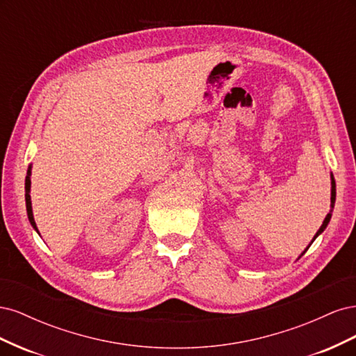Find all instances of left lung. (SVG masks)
<instances>
[{"instance_id":"8db88e82","label":"left lung","mask_w":356,"mask_h":356,"mask_svg":"<svg viewBox=\"0 0 356 356\" xmlns=\"http://www.w3.org/2000/svg\"><path fill=\"white\" fill-rule=\"evenodd\" d=\"M334 203H336V181H334V177H332V174H331V204H330V208H331V209H330V212L327 213V217H325L324 222H322V225L319 227V230H318V232H316V234L314 236V239H312V242L309 243V246H310L312 243H314V241L318 238V236L327 229V225H328V222H330V220H331V212H332V208H334ZM309 246L306 248V250H305L303 252H301V254L298 255V258H301V255H305V252L309 250Z\"/></svg>"}]
</instances>
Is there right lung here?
<instances>
[{
	"mask_svg": "<svg viewBox=\"0 0 356 356\" xmlns=\"http://www.w3.org/2000/svg\"><path fill=\"white\" fill-rule=\"evenodd\" d=\"M31 169L32 166L29 165L28 168V172H26V178H25V200H26V213H28V220L31 222L32 227H34V230L40 234L38 229H37V224H35V220H34V213H32V203H31Z\"/></svg>",
	"mask_w": 356,
	"mask_h": 356,
	"instance_id": "obj_1",
	"label": "right lung"
}]
</instances>
